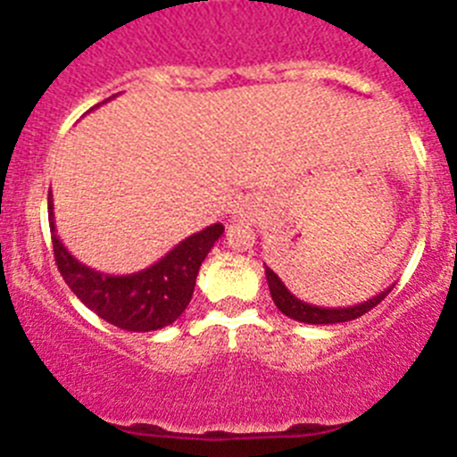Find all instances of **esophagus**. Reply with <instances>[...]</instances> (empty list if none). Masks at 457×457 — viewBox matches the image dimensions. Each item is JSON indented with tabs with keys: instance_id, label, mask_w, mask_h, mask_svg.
<instances>
[{
	"instance_id": "1",
	"label": "esophagus",
	"mask_w": 457,
	"mask_h": 457,
	"mask_svg": "<svg viewBox=\"0 0 457 457\" xmlns=\"http://www.w3.org/2000/svg\"><path fill=\"white\" fill-rule=\"evenodd\" d=\"M237 219L238 220H254L256 219V207L252 205V203H241V205L237 207Z\"/></svg>"
}]
</instances>
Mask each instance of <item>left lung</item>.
I'll list each match as a JSON object with an SVG mask.
<instances>
[{
	"instance_id": "8db88e82",
	"label": "left lung",
	"mask_w": 457,
	"mask_h": 457,
	"mask_svg": "<svg viewBox=\"0 0 457 457\" xmlns=\"http://www.w3.org/2000/svg\"><path fill=\"white\" fill-rule=\"evenodd\" d=\"M265 276H267V285H270V294L274 305L278 307L285 316L294 318V320L298 322H307V325H336V322L353 320V318L371 312L380 301H385L386 294H389L391 287H394V285H391V287H386L385 292L370 298L367 303H361V305L336 307L334 310V307H316V305H310V303H303L301 298H296L287 287H285L283 280H280L267 265H265Z\"/></svg>"
}]
</instances>
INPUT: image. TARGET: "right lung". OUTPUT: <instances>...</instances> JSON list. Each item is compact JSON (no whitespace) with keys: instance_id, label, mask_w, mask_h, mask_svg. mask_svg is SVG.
Instances as JSON below:
<instances>
[{"instance_id":"obj_1","label":"right lung","mask_w":457,"mask_h":457,"mask_svg":"<svg viewBox=\"0 0 457 457\" xmlns=\"http://www.w3.org/2000/svg\"><path fill=\"white\" fill-rule=\"evenodd\" d=\"M108 101V99H105ZM104 101V104H105ZM96 104L95 108H99ZM48 223L53 232V250L59 271L75 296L110 325L126 331H154L172 325L190 305L196 274L207 252L223 234V225L214 223L192 234L168 252L154 265L126 276L101 274L77 261L59 241L54 229L53 195L48 192Z\"/></svg>"}]
</instances>
